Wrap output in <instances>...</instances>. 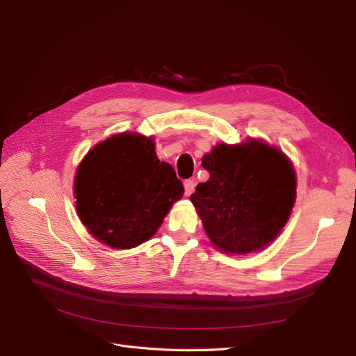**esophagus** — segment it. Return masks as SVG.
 I'll return each instance as SVG.
<instances>
[{
    "label": "esophagus",
    "mask_w": 356,
    "mask_h": 356,
    "mask_svg": "<svg viewBox=\"0 0 356 356\" xmlns=\"http://www.w3.org/2000/svg\"><path fill=\"white\" fill-rule=\"evenodd\" d=\"M184 188H186V195L187 196H190L193 191H195V188H196V182H195V179H186L184 181Z\"/></svg>",
    "instance_id": "1"
}]
</instances>
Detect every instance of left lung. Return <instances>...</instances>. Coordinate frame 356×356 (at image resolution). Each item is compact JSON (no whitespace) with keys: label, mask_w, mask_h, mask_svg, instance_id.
<instances>
[{"label":"left lung","mask_w":356,"mask_h":356,"mask_svg":"<svg viewBox=\"0 0 356 356\" xmlns=\"http://www.w3.org/2000/svg\"><path fill=\"white\" fill-rule=\"evenodd\" d=\"M209 179L190 196L203 229L224 252L246 254L275 241L296 202V172L264 143L220 144L202 160Z\"/></svg>","instance_id":"obj_1"}]
</instances>
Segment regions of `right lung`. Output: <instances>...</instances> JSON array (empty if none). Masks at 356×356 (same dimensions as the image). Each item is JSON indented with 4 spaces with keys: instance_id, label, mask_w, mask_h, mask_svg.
<instances>
[{
    "instance_id": "right-lung-1",
    "label": "right lung",
    "mask_w": 356,
    "mask_h": 356,
    "mask_svg": "<svg viewBox=\"0 0 356 356\" xmlns=\"http://www.w3.org/2000/svg\"><path fill=\"white\" fill-rule=\"evenodd\" d=\"M74 193L79 217L90 234L127 250L152 238L184 187L174 168L157 159L153 139L122 134L86 154Z\"/></svg>"
}]
</instances>
